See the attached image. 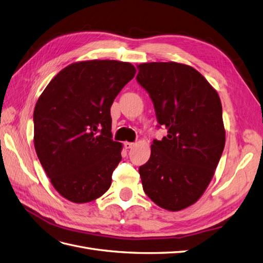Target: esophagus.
<instances>
[{
  "instance_id": "obj_1",
  "label": "esophagus",
  "mask_w": 263,
  "mask_h": 263,
  "mask_svg": "<svg viewBox=\"0 0 263 263\" xmlns=\"http://www.w3.org/2000/svg\"><path fill=\"white\" fill-rule=\"evenodd\" d=\"M124 146H125V148H126V149H132V148L135 146V144H134V142H128V141H126L125 144H124Z\"/></svg>"
}]
</instances>
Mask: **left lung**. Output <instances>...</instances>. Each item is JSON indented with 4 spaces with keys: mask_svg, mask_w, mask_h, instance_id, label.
<instances>
[{
    "mask_svg": "<svg viewBox=\"0 0 263 263\" xmlns=\"http://www.w3.org/2000/svg\"><path fill=\"white\" fill-rule=\"evenodd\" d=\"M137 81L168 130L154 140L139 168L142 189L161 209L178 212L208 189L225 147L226 130L217 91L193 67L174 61L137 65Z\"/></svg>",
    "mask_w": 263,
    "mask_h": 263,
    "instance_id": "left-lung-1",
    "label": "left lung"
}]
</instances>
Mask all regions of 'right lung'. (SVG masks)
I'll return each instance as SVG.
<instances>
[{"label": "right lung", "instance_id": "obj_1", "mask_svg": "<svg viewBox=\"0 0 263 263\" xmlns=\"http://www.w3.org/2000/svg\"><path fill=\"white\" fill-rule=\"evenodd\" d=\"M136 73L129 62L85 60L63 68L34 109V146L54 190L68 201L97 200L122 160L112 139V106Z\"/></svg>", "mask_w": 263, "mask_h": 263}]
</instances>
